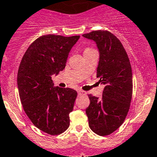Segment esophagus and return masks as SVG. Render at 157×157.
I'll use <instances>...</instances> for the list:
<instances>
[{
	"mask_svg": "<svg viewBox=\"0 0 157 157\" xmlns=\"http://www.w3.org/2000/svg\"><path fill=\"white\" fill-rule=\"evenodd\" d=\"M77 92H78V94H86L85 91H82V90H78V91H77Z\"/></svg>",
	"mask_w": 157,
	"mask_h": 157,
	"instance_id": "34e87169",
	"label": "esophagus"
}]
</instances>
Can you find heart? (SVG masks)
<instances>
[{
    "label": "heart",
    "instance_id": "b5f03b06",
    "mask_svg": "<svg viewBox=\"0 0 157 157\" xmlns=\"http://www.w3.org/2000/svg\"><path fill=\"white\" fill-rule=\"evenodd\" d=\"M87 50H91V48H86L85 51H87Z\"/></svg>",
    "mask_w": 157,
    "mask_h": 157
}]
</instances>
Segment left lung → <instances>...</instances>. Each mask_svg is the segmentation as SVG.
Listing matches in <instances>:
<instances>
[{"label":"left lung","instance_id":"left-lung-1","mask_svg":"<svg viewBox=\"0 0 157 157\" xmlns=\"http://www.w3.org/2000/svg\"><path fill=\"white\" fill-rule=\"evenodd\" d=\"M83 36L95 42L99 52L97 78L105 85L101 98L88 95L86 114L91 131L105 136L121 127L129 110L133 85L131 63L121 42L109 31H92Z\"/></svg>","mask_w":157,"mask_h":157}]
</instances>
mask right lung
Returning a JSON list of instances; mask_svg holds the SVG:
<instances>
[{
    "label": "right lung",
    "mask_w": 157,
    "mask_h": 157,
    "mask_svg": "<svg viewBox=\"0 0 157 157\" xmlns=\"http://www.w3.org/2000/svg\"><path fill=\"white\" fill-rule=\"evenodd\" d=\"M80 36L44 35L31 44L19 67L17 84L24 111L40 131L52 135L70 126L77 93L55 87L52 75L66 67L69 53Z\"/></svg>",
    "instance_id": "right-lung-1"
}]
</instances>
